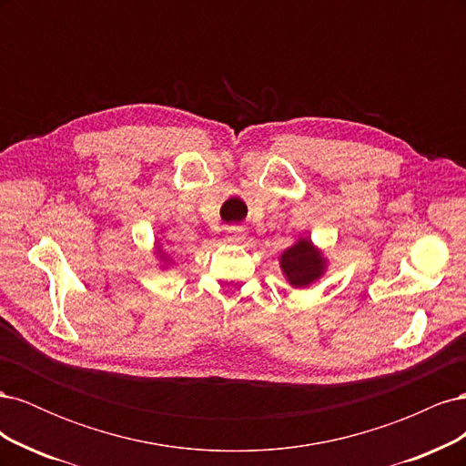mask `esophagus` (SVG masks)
Returning a JSON list of instances; mask_svg holds the SVG:
<instances>
[{
	"mask_svg": "<svg viewBox=\"0 0 466 466\" xmlns=\"http://www.w3.org/2000/svg\"><path fill=\"white\" fill-rule=\"evenodd\" d=\"M225 238H228L229 243H238L243 238V228H238V225H229V228L225 229Z\"/></svg>",
	"mask_w": 466,
	"mask_h": 466,
	"instance_id": "34e87169",
	"label": "esophagus"
}]
</instances>
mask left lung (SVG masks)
Listing matches in <instances>:
<instances>
[{
	"mask_svg": "<svg viewBox=\"0 0 466 466\" xmlns=\"http://www.w3.org/2000/svg\"><path fill=\"white\" fill-rule=\"evenodd\" d=\"M322 264L324 260L307 238L295 243L281 255V270L295 288L309 286L317 279L322 274Z\"/></svg>",
	"mask_w": 466,
	"mask_h": 466,
	"instance_id": "8db88e82",
	"label": "left lung"
}]
</instances>
